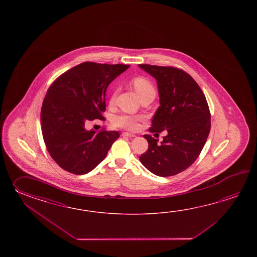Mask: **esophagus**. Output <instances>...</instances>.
Listing matches in <instances>:
<instances>
[{
  "label": "esophagus",
  "instance_id": "1",
  "mask_svg": "<svg viewBox=\"0 0 257 257\" xmlns=\"http://www.w3.org/2000/svg\"><path fill=\"white\" fill-rule=\"evenodd\" d=\"M122 136L126 137H135V134H132V133H128V132H122Z\"/></svg>",
  "mask_w": 257,
  "mask_h": 257
}]
</instances>
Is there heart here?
<instances>
[{
    "label": "heart",
    "instance_id": "1",
    "mask_svg": "<svg viewBox=\"0 0 257 257\" xmlns=\"http://www.w3.org/2000/svg\"><path fill=\"white\" fill-rule=\"evenodd\" d=\"M131 82L140 97L148 92H154L153 83L145 77H135L131 80ZM115 93H116L115 90H114L110 95L109 102L111 104L114 103V101H115ZM142 119H143V116L142 115L120 114V115L114 116L112 123L114 126L120 127V128H124L127 131H136L140 126V121H142Z\"/></svg>",
    "mask_w": 257,
    "mask_h": 257
}]
</instances>
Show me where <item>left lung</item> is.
Here are the masks:
<instances>
[{
  "label": "left lung",
  "instance_id": "1",
  "mask_svg": "<svg viewBox=\"0 0 257 257\" xmlns=\"http://www.w3.org/2000/svg\"><path fill=\"white\" fill-rule=\"evenodd\" d=\"M157 81L160 106L150 132L167 131L164 141L144 135L149 148L140 161L158 176L177 175L191 166L207 142L211 121L201 88L186 71L175 67L140 64Z\"/></svg>",
  "mask_w": 257,
  "mask_h": 257
}]
</instances>
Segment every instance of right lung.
I'll use <instances>...</instances> for the list:
<instances>
[{"instance_id":"obj_1","label":"right lung","mask_w":257,"mask_h":257,"mask_svg":"<svg viewBox=\"0 0 257 257\" xmlns=\"http://www.w3.org/2000/svg\"><path fill=\"white\" fill-rule=\"evenodd\" d=\"M127 68L86 61L62 73L49 86L41 107V130L48 152L62 169L87 174L118 139L117 131H86L84 125L104 120L106 88Z\"/></svg>"}]
</instances>
